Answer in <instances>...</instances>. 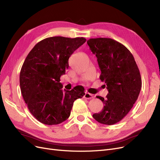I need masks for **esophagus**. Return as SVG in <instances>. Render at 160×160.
<instances>
[{
    "label": "esophagus",
    "mask_w": 160,
    "mask_h": 160,
    "mask_svg": "<svg viewBox=\"0 0 160 160\" xmlns=\"http://www.w3.org/2000/svg\"><path fill=\"white\" fill-rule=\"evenodd\" d=\"M93 98H94V96L92 95V94L89 93H85V94L84 95V98L88 99H93Z\"/></svg>",
    "instance_id": "esophagus-1"
}]
</instances>
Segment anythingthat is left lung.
Instances as JSON below:
<instances>
[{
  "label": "left lung",
  "instance_id": "1",
  "mask_svg": "<svg viewBox=\"0 0 160 160\" xmlns=\"http://www.w3.org/2000/svg\"><path fill=\"white\" fill-rule=\"evenodd\" d=\"M87 42L98 58L99 78L109 92L105 99L97 97L104 108L93 118L100 123L113 125L129 113L138 99L141 75L133 55L122 43L109 38H90Z\"/></svg>",
  "mask_w": 160,
  "mask_h": 160
}]
</instances>
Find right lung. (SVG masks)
<instances>
[{
  "instance_id": "obj_1",
  "label": "right lung",
  "mask_w": 160,
  "mask_h": 160,
  "mask_svg": "<svg viewBox=\"0 0 160 160\" xmlns=\"http://www.w3.org/2000/svg\"><path fill=\"white\" fill-rule=\"evenodd\" d=\"M85 41L83 37H49L38 42L26 57L20 72L21 93L38 122L50 125L65 122L74 101L85 95L81 87L62 91L60 77L68 69L70 56Z\"/></svg>"
}]
</instances>
